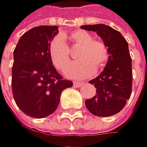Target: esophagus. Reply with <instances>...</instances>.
<instances>
[{
	"label": "esophagus",
	"mask_w": 147,
	"mask_h": 147,
	"mask_svg": "<svg viewBox=\"0 0 147 147\" xmlns=\"http://www.w3.org/2000/svg\"><path fill=\"white\" fill-rule=\"evenodd\" d=\"M82 84V83L81 82H73V86L74 87H76V88H78V87H80V85Z\"/></svg>",
	"instance_id": "34e87169"
}]
</instances>
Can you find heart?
<instances>
[{
    "mask_svg": "<svg viewBox=\"0 0 147 147\" xmlns=\"http://www.w3.org/2000/svg\"><path fill=\"white\" fill-rule=\"evenodd\" d=\"M67 38L72 47H80L76 53L79 61L74 63L66 71V74L72 78L87 77L94 70L101 71L107 66L110 58L107 45L103 41L94 40L92 34L84 30H76L66 35L57 36L50 41L49 54L55 68L63 71L71 62L70 49L65 42Z\"/></svg>",
    "mask_w": 147,
    "mask_h": 147,
    "instance_id": "1",
    "label": "heart"
}]
</instances>
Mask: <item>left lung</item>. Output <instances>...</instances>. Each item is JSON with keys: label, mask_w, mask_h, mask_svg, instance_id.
I'll list each match as a JSON object with an SVG mask.
<instances>
[{"label": "left lung", "mask_w": 147, "mask_h": 147, "mask_svg": "<svg viewBox=\"0 0 147 147\" xmlns=\"http://www.w3.org/2000/svg\"><path fill=\"white\" fill-rule=\"evenodd\" d=\"M80 28L96 32L107 45L110 53L108 63L102 73L89 82L97 89L94 98L85 100V106L94 115L107 117L117 114L132 94V58L128 42L119 32L105 24Z\"/></svg>", "instance_id": "1"}]
</instances>
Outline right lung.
<instances>
[{
	"label": "right lung",
	"mask_w": 147,
	"mask_h": 147,
	"mask_svg": "<svg viewBox=\"0 0 147 147\" xmlns=\"http://www.w3.org/2000/svg\"><path fill=\"white\" fill-rule=\"evenodd\" d=\"M58 32V26L32 28L21 36L13 50V98L18 108L32 118L53 114L63 90L73 85L57 71L49 54V43Z\"/></svg>",
	"instance_id": "obj_1"
}]
</instances>
